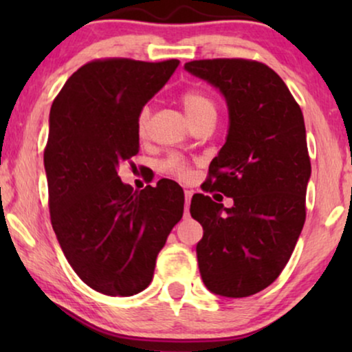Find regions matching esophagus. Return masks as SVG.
Returning <instances> with one entry per match:
<instances>
[{"label":"esophagus","mask_w":352,"mask_h":352,"mask_svg":"<svg viewBox=\"0 0 352 352\" xmlns=\"http://www.w3.org/2000/svg\"><path fill=\"white\" fill-rule=\"evenodd\" d=\"M184 199H186V213H187V211H189V205H190V199H192V190L184 192Z\"/></svg>","instance_id":"obj_1"}]
</instances>
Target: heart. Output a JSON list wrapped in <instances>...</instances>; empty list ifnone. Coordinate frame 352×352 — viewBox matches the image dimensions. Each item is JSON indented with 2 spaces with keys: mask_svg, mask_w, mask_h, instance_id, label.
Wrapping results in <instances>:
<instances>
[{
  "mask_svg": "<svg viewBox=\"0 0 352 352\" xmlns=\"http://www.w3.org/2000/svg\"><path fill=\"white\" fill-rule=\"evenodd\" d=\"M181 102H182V105H184V110H186L189 120L199 117V115L205 113V112H216L213 100H211L206 94L200 93V91H195V89L186 91V93L182 94ZM148 117H151V110H148V107H144L138 115V133L141 134V136L146 133V129H147ZM165 168L173 173H177V175H184L186 173L184 163H182L181 160H177V158H171V160H168L165 163Z\"/></svg>",
  "mask_w": 352,
  "mask_h": 352,
  "instance_id": "b5f03b06",
  "label": "heart"
}]
</instances>
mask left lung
<instances>
[{
	"label": "left lung",
	"instance_id": "left-lung-1",
	"mask_svg": "<svg viewBox=\"0 0 352 352\" xmlns=\"http://www.w3.org/2000/svg\"><path fill=\"white\" fill-rule=\"evenodd\" d=\"M184 70L219 89L229 113L205 190L234 204L226 208L204 194L190 201L192 218L204 228L197 243L201 280L219 296L254 295L280 276L305 226L311 177L305 118L283 80L261 62L192 60Z\"/></svg>",
	"mask_w": 352,
	"mask_h": 352
}]
</instances>
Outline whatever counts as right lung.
<instances>
[{"mask_svg":"<svg viewBox=\"0 0 352 352\" xmlns=\"http://www.w3.org/2000/svg\"><path fill=\"white\" fill-rule=\"evenodd\" d=\"M177 65V59L89 62L52 102L45 151L52 229L76 276L104 295L147 288L182 218L177 182L162 179L139 192L118 176L120 165L139 152V112Z\"/></svg>","mask_w":352,"mask_h":352,"instance_id":"obj_1","label":"right lung"}]
</instances>
